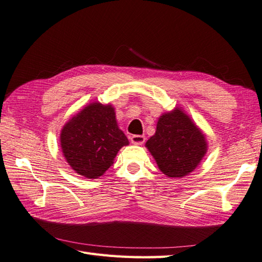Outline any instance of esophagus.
I'll use <instances>...</instances> for the list:
<instances>
[{
	"label": "esophagus",
	"mask_w": 262,
	"mask_h": 262,
	"mask_svg": "<svg viewBox=\"0 0 262 262\" xmlns=\"http://www.w3.org/2000/svg\"><path fill=\"white\" fill-rule=\"evenodd\" d=\"M130 142L135 145H142V144L145 142V136L143 135H133L130 136Z\"/></svg>",
	"instance_id": "esophagus-1"
}]
</instances>
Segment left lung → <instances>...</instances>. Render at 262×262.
Instances as JSON below:
<instances>
[{
    "label": "left lung",
    "instance_id": "1",
    "mask_svg": "<svg viewBox=\"0 0 262 262\" xmlns=\"http://www.w3.org/2000/svg\"><path fill=\"white\" fill-rule=\"evenodd\" d=\"M146 147L169 178H182L197 168L207 152L203 132L180 108L163 114Z\"/></svg>",
    "mask_w": 262,
    "mask_h": 262
}]
</instances>
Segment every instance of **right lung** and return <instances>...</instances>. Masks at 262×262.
Wrapping results in <instances>:
<instances>
[{"label":"right lung","instance_id":"right-lung-1","mask_svg":"<svg viewBox=\"0 0 262 262\" xmlns=\"http://www.w3.org/2000/svg\"><path fill=\"white\" fill-rule=\"evenodd\" d=\"M128 143L117 125L115 108L98 101L71 118L60 133L64 158L76 173L89 179L101 177Z\"/></svg>","mask_w":262,"mask_h":262}]
</instances>
